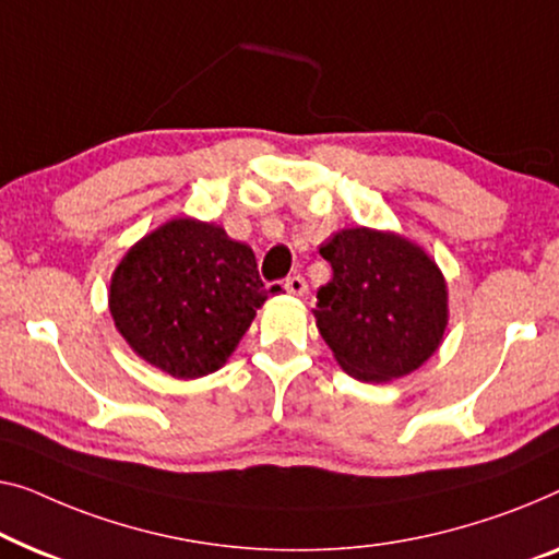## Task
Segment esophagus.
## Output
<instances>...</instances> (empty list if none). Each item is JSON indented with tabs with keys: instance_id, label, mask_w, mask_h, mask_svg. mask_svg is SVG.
Segmentation results:
<instances>
[{
	"instance_id": "1",
	"label": "esophagus",
	"mask_w": 559,
	"mask_h": 559,
	"mask_svg": "<svg viewBox=\"0 0 559 559\" xmlns=\"http://www.w3.org/2000/svg\"><path fill=\"white\" fill-rule=\"evenodd\" d=\"M285 289L289 295H305L307 293V280L302 277V274H293V277L285 280Z\"/></svg>"
}]
</instances>
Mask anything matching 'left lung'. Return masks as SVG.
I'll use <instances>...</instances> for the list:
<instances>
[{
    "instance_id": "obj_1",
    "label": "left lung",
    "mask_w": 559,
    "mask_h": 559,
    "mask_svg": "<svg viewBox=\"0 0 559 559\" xmlns=\"http://www.w3.org/2000/svg\"><path fill=\"white\" fill-rule=\"evenodd\" d=\"M320 254L333 280L318 289L314 318L347 376L401 378L439 347L447 285L416 245L358 226L335 234Z\"/></svg>"
}]
</instances>
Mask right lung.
I'll use <instances>...</instances> for the list:
<instances>
[{"mask_svg":"<svg viewBox=\"0 0 559 559\" xmlns=\"http://www.w3.org/2000/svg\"><path fill=\"white\" fill-rule=\"evenodd\" d=\"M266 299L254 252L222 226L176 219L143 237L110 282V314L135 353L174 378L219 370Z\"/></svg>","mask_w":559,"mask_h":559,"instance_id":"right-lung-1","label":"right lung"}]
</instances>
